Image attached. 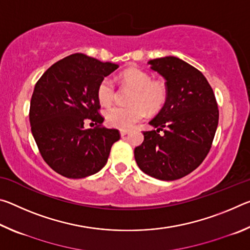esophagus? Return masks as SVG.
I'll use <instances>...</instances> for the list:
<instances>
[{
	"label": "esophagus",
	"mask_w": 250,
	"mask_h": 250,
	"mask_svg": "<svg viewBox=\"0 0 250 250\" xmlns=\"http://www.w3.org/2000/svg\"><path fill=\"white\" fill-rule=\"evenodd\" d=\"M128 133H129V130H120V134H121V137H124V135L128 134Z\"/></svg>",
	"instance_id": "esophagus-1"
}]
</instances>
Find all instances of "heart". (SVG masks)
<instances>
[{"label": "heart", "instance_id": "1", "mask_svg": "<svg viewBox=\"0 0 250 250\" xmlns=\"http://www.w3.org/2000/svg\"><path fill=\"white\" fill-rule=\"evenodd\" d=\"M120 80L134 91L130 99L132 105L122 107L112 105L104 112L105 120L111 126L129 129L145 118L146 110L151 113L158 112L167 101V90L161 82H152L146 71L139 68H129L120 74ZM97 96L103 104H109L116 97V87L112 79L104 77L97 88Z\"/></svg>", "mask_w": 250, "mask_h": 250}]
</instances>
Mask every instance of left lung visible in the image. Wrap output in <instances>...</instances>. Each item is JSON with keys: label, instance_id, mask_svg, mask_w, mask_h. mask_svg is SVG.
<instances>
[{"label": "left lung", "instance_id": "1", "mask_svg": "<svg viewBox=\"0 0 250 250\" xmlns=\"http://www.w3.org/2000/svg\"><path fill=\"white\" fill-rule=\"evenodd\" d=\"M147 64L166 79L167 96L149 122L156 130L143 131L134 159L146 174L174 181L195 170L209 152L218 125L217 103L204 75L182 59L166 56Z\"/></svg>", "mask_w": 250, "mask_h": 250}]
</instances>
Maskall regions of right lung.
I'll return each mask as SVG.
<instances>
[{
    "instance_id": "add662e5",
    "label": "right lung",
    "mask_w": 250,
    "mask_h": 250,
    "mask_svg": "<svg viewBox=\"0 0 250 250\" xmlns=\"http://www.w3.org/2000/svg\"><path fill=\"white\" fill-rule=\"evenodd\" d=\"M119 65L77 53L55 62L34 88L29 124L45 162L68 179L99 172L108 161L117 129H84V120L101 125L97 88Z\"/></svg>"
}]
</instances>
